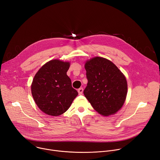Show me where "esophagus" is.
I'll list each match as a JSON object with an SVG mask.
<instances>
[{
  "instance_id": "esophagus-1",
  "label": "esophagus",
  "mask_w": 160,
  "mask_h": 160,
  "mask_svg": "<svg viewBox=\"0 0 160 160\" xmlns=\"http://www.w3.org/2000/svg\"><path fill=\"white\" fill-rule=\"evenodd\" d=\"M83 88H80V89H78V94H79L80 95L82 94V93H83Z\"/></svg>"
}]
</instances>
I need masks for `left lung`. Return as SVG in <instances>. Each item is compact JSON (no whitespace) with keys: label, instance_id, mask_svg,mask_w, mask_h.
Here are the masks:
<instances>
[{"label":"left lung","instance_id":"obj_1","mask_svg":"<svg viewBox=\"0 0 160 160\" xmlns=\"http://www.w3.org/2000/svg\"><path fill=\"white\" fill-rule=\"evenodd\" d=\"M84 67L88 80L85 97L101 115L116 114L123 107L127 94L123 72L111 60L100 57L88 60Z\"/></svg>","mask_w":160,"mask_h":160}]
</instances>
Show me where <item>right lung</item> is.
Returning a JSON list of instances; mask_svg holds the SVG:
<instances>
[{
	"mask_svg": "<svg viewBox=\"0 0 160 160\" xmlns=\"http://www.w3.org/2000/svg\"><path fill=\"white\" fill-rule=\"evenodd\" d=\"M69 62L51 60L42 66L33 79L31 90L34 101L44 113L58 116L70 108L78 93L67 75Z\"/></svg>",
	"mask_w": 160,
	"mask_h": 160,
	"instance_id": "obj_1",
	"label": "right lung"
}]
</instances>
